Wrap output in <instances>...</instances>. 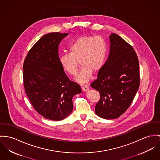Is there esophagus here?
Here are the masks:
<instances>
[{
  "label": "esophagus",
  "mask_w": 160,
  "mask_h": 160,
  "mask_svg": "<svg viewBox=\"0 0 160 160\" xmlns=\"http://www.w3.org/2000/svg\"><path fill=\"white\" fill-rule=\"evenodd\" d=\"M81 87H82V91H86L89 89L87 85H82Z\"/></svg>",
  "instance_id": "1"
}]
</instances>
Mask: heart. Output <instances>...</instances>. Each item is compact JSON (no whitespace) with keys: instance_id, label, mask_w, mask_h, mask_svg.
I'll return each mask as SVG.
<instances>
[{"instance_id":"b5f03b06","label":"heart","mask_w":160,"mask_h":160,"mask_svg":"<svg viewBox=\"0 0 160 160\" xmlns=\"http://www.w3.org/2000/svg\"><path fill=\"white\" fill-rule=\"evenodd\" d=\"M106 54V43L102 37L80 36L71 45L70 53L61 55L59 62L64 71L75 76L80 61L82 66L76 79L80 83H85L91 78L92 71L96 72L101 69Z\"/></svg>"}]
</instances>
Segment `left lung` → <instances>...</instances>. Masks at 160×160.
Segmentation results:
<instances>
[{"label": "left lung", "mask_w": 160, "mask_h": 160, "mask_svg": "<svg viewBox=\"0 0 160 160\" xmlns=\"http://www.w3.org/2000/svg\"><path fill=\"white\" fill-rule=\"evenodd\" d=\"M108 58L91 87L98 91L97 115L104 119L119 117L130 106L140 85L139 64L133 47L121 37L110 36Z\"/></svg>", "instance_id": "1"}]
</instances>
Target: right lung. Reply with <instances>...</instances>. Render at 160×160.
<instances>
[{"mask_svg":"<svg viewBox=\"0 0 160 160\" xmlns=\"http://www.w3.org/2000/svg\"><path fill=\"white\" fill-rule=\"evenodd\" d=\"M68 35L52 32L41 37L29 51L22 68L24 87L31 104L39 114L54 121L71 113L72 98L82 92L59 62L58 45Z\"/></svg>","mask_w":160,"mask_h":160,"instance_id":"add662e5","label":"right lung"}]
</instances>
